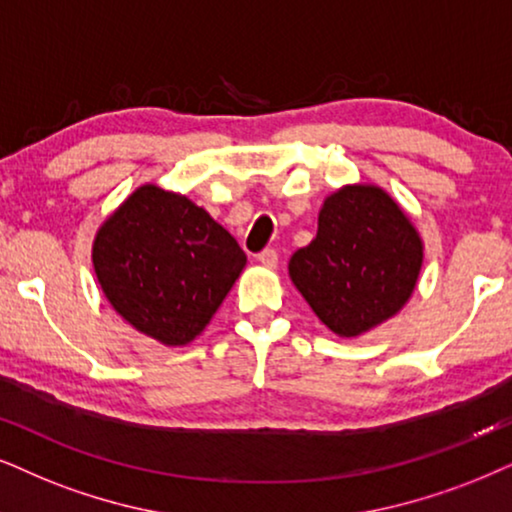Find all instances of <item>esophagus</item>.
Returning <instances> with one entry per match:
<instances>
[{
  "mask_svg": "<svg viewBox=\"0 0 512 512\" xmlns=\"http://www.w3.org/2000/svg\"><path fill=\"white\" fill-rule=\"evenodd\" d=\"M257 262H260L262 267H267V269H274L276 264H278V252H276L274 248H267V250H262L260 255H257Z\"/></svg>",
  "mask_w": 512,
  "mask_h": 512,
  "instance_id": "esophagus-1",
  "label": "esophagus"
}]
</instances>
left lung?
<instances>
[{
    "instance_id": "1",
    "label": "left lung",
    "mask_w": 512,
    "mask_h": 512,
    "mask_svg": "<svg viewBox=\"0 0 512 512\" xmlns=\"http://www.w3.org/2000/svg\"><path fill=\"white\" fill-rule=\"evenodd\" d=\"M423 267V238L397 200L373 184L323 200L316 238L290 257L288 274L321 323L357 338L409 302Z\"/></svg>"
}]
</instances>
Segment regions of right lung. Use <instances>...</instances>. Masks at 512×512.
I'll list each match as a JSON object with an SVG mask.
<instances>
[{"label":"right lung","instance_id":"1","mask_svg":"<svg viewBox=\"0 0 512 512\" xmlns=\"http://www.w3.org/2000/svg\"><path fill=\"white\" fill-rule=\"evenodd\" d=\"M92 262L129 326L181 347L205 331L248 260L193 200L144 184L99 226Z\"/></svg>","mask_w":512,"mask_h":512}]
</instances>
